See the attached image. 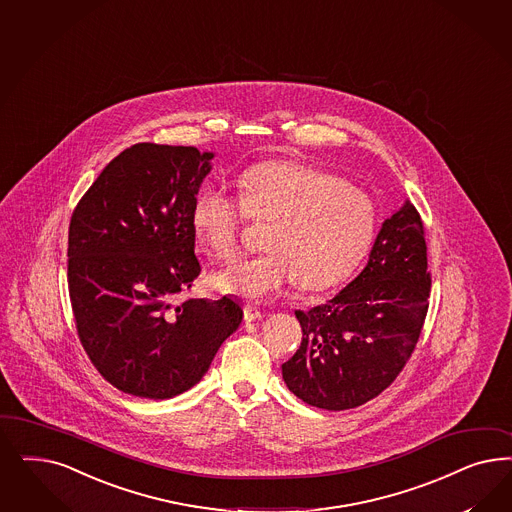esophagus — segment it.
I'll list each match as a JSON object with an SVG mask.
<instances>
[{"label":"esophagus","mask_w":512,"mask_h":512,"mask_svg":"<svg viewBox=\"0 0 512 512\" xmlns=\"http://www.w3.org/2000/svg\"><path fill=\"white\" fill-rule=\"evenodd\" d=\"M258 318H262V311L254 305H245V320L252 322V320H258Z\"/></svg>","instance_id":"obj_1"}]
</instances>
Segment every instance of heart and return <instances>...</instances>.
Listing matches in <instances>:
<instances>
[{
	"mask_svg": "<svg viewBox=\"0 0 512 512\" xmlns=\"http://www.w3.org/2000/svg\"><path fill=\"white\" fill-rule=\"evenodd\" d=\"M248 218L271 224L267 254L216 277L222 290L248 299L275 296L296 281L313 292L347 281L373 245L379 222L363 188L297 160L252 165L239 179V196L209 184L192 203L199 243L220 262L237 256Z\"/></svg>",
	"mask_w": 512,
	"mask_h": 512,
	"instance_id": "obj_1",
	"label": "heart"
}]
</instances>
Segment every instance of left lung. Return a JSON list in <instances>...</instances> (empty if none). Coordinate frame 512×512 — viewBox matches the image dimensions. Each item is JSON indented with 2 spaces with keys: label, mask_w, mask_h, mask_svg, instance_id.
<instances>
[{
  "label": "left lung",
  "mask_w": 512,
  "mask_h": 512,
  "mask_svg": "<svg viewBox=\"0 0 512 512\" xmlns=\"http://www.w3.org/2000/svg\"><path fill=\"white\" fill-rule=\"evenodd\" d=\"M426 231L413 203L384 220L362 273L311 311L282 379L305 403L345 411L384 392L409 362L428 314Z\"/></svg>",
  "instance_id": "8db88e82"
}]
</instances>
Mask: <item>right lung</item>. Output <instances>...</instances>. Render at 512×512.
<instances>
[{
	"label": "right lung",
	"instance_id": "right-lung-1",
	"mask_svg": "<svg viewBox=\"0 0 512 512\" xmlns=\"http://www.w3.org/2000/svg\"><path fill=\"white\" fill-rule=\"evenodd\" d=\"M211 152L137 143L105 165L77 203L67 286L84 352L124 394L179 396L198 384L243 309L179 294L201 273L192 203Z\"/></svg>",
	"mask_w": 512,
	"mask_h": 512
}]
</instances>
